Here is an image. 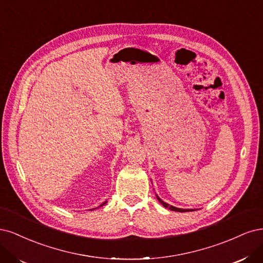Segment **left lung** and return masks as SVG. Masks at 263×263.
Here are the masks:
<instances>
[{
	"mask_svg": "<svg viewBox=\"0 0 263 263\" xmlns=\"http://www.w3.org/2000/svg\"><path fill=\"white\" fill-rule=\"evenodd\" d=\"M156 198H157V200L159 201L160 204H163V206L168 208L169 210H172V211H176V212H189V211H193V210H189V209H179V208H175V206H173V205H169L168 203L164 202V201H163L162 199H160L158 196H156Z\"/></svg>",
	"mask_w": 263,
	"mask_h": 263,
	"instance_id": "8db88e82",
	"label": "left lung"
}]
</instances>
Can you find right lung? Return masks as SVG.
<instances>
[{
	"label": "right lung",
	"mask_w": 263,
	"mask_h": 263,
	"mask_svg": "<svg viewBox=\"0 0 263 263\" xmlns=\"http://www.w3.org/2000/svg\"><path fill=\"white\" fill-rule=\"evenodd\" d=\"M105 203H106V202H104V203H103V204H100V206H103V205L105 204Z\"/></svg>",
	"instance_id": "right-lung-1"
}]
</instances>
